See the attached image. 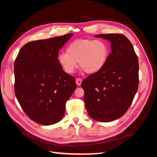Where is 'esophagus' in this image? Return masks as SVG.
<instances>
[{
	"mask_svg": "<svg viewBox=\"0 0 157 157\" xmlns=\"http://www.w3.org/2000/svg\"><path fill=\"white\" fill-rule=\"evenodd\" d=\"M82 83V79L80 78H78L76 79V84H77V86H80V84H81Z\"/></svg>",
	"mask_w": 157,
	"mask_h": 157,
	"instance_id": "34e87169",
	"label": "esophagus"
}]
</instances>
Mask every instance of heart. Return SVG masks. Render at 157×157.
Masks as SVG:
<instances>
[{
    "label": "heart",
    "mask_w": 157,
    "mask_h": 157,
    "mask_svg": "<svg viewBox=\"0 0 157 157\" xmlns=\"http://www.w3.org/2000/svg\"><path fill=\"white\" fill-rule=\"evenodd\" d=\"M109 54L107 44L102 40H76L67 47L66 53L58 56V63L65 73L73 74L78 62L88 74L99 72L105 65Z\"/></svg>",
    "instance_id": "1"
}]
</instances>
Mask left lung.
<instances>
[{
  "label": "left lung",
  "instance_id": "1",
  "mask_svg": "<svg viewBox=\"0 0 157 157\" xmlns=\"http://www.w3.org/2000/svg\"><path fill=\"white\" fill-rule=\"evenodd\" d=\"M111 42V52L99 72L82 80L84 100L90 117L99 122L115 121L130 107L139 84V63L130 41L122 34H99Z\"/></svg>",
  "mask_w": 157,
  "mask_h": 157
}]
</instances>
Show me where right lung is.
<instances>
[{
  "label": "right lung",
  "mask_w": 157,
  "mask_h": 157,
  "mask_svg": "<svg viewBox=\"0 0 157 157\" xmlns=\"http://www.w3.org/2000/svg\"><path fill=\"white\" fill-rule=\"evenodd\" d=\"M73 34L29 42L14 61V91L22 109L42 125L63 118L65 104L77 88L75 78L58 63L59 50Z\"/></svg>",
  "instance_id": "add662e5"
}]
</instances>
